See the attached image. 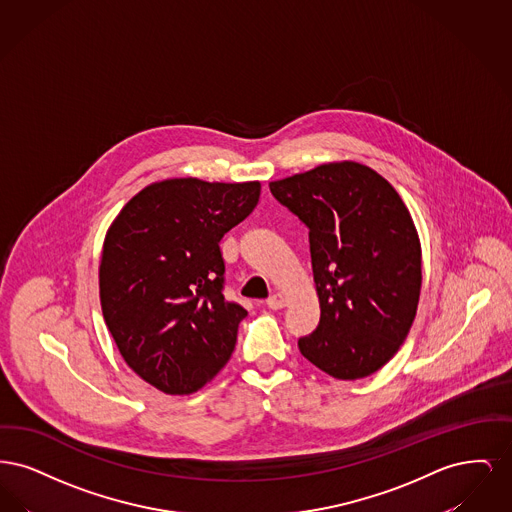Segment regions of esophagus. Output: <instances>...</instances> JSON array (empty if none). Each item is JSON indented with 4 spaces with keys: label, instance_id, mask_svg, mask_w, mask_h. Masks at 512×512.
<instances>
[{
    "label": "esophagus",
    "instance_id": "34e87169",
    "mask_svg": "<svg viewBox=\"0 0 512 512\" xmlns=\"http://www.w3.org/2000/svg\"><path fill=\"white\" fill-rule=\"evenodd\" d=\"M286 295L284 293H274L267 299L268 309H282L286 305Z\"/></svg>",
    "mask_w": 512,
    "mask_h": 512
}]
</instances>
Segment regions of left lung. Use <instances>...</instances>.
<instances>
[{
  "label": "left lung",
  "mask_w": 512,
  "mask_h": 512,
  "mask_svg": "<svg viewBox=\"0 0 512 512\" xmlns=\"http://www.w3.org/2000/svg\"><path fill=\"white\" fill-rule=\"evenodd\" d=\"M309 228L320 322L301 355L338 380L374 374L407 338L422 286L409 209L370 167L341 161L270 182Z\"/></svg>",
  "instance_id": "obj_1"
}]
</instances>
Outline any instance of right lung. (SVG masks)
Here are the masks:
<instances>
[{"label": "right lung", "mask_w": 512, "mask_h": 512, "mask_svg": "<svg viewBox=\"0 0 512 512\" xmlns=\"http://www.w3.org/2000/svg\"><path fill=\"white\" fill-rule=\"evenodd\" d=\"M261 182L171 178L134 195L107 230L99 299L122 359L163 393L188 395L228 363L247 311L226 301L222 236Z\"/></svg>", "instance_id": "obj_1"}]
</instances>
